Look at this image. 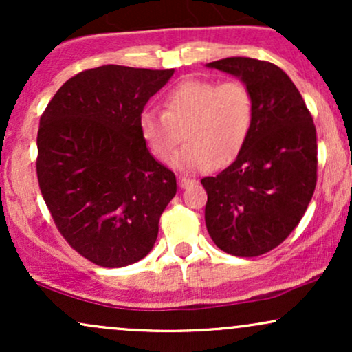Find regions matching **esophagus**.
<instances>
[{
	"instance_id": "34e87169",
	"label": "esophagus",
	"mask_w": 352,
	"mask_h": 352,
	"mask_svg": "<svg viewBox=\"0 0 352 352\" xmlns=\"http://www.w3.org/2000/svg\"><path fill=\"white\" fill-rule=\"evenodd\" d=\"M195 184V180L193 179H188V177H179V185H180V188H187V187H190V185H193Z\"/></svg>"
}]
</instances>
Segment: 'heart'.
I'll return each instance as SVG.
<instances>
[{"instance_id": "heart-1", "label": "heart", "mask_w": 352, "mask_h": 352, "mask_svg": "<svg viewBox=\"0 0 352 352\" xmlns=\"http://www.w3.org/2000/svg\"><path fill=\"white\" fill-rule=\"evenodd\" d=\"M253 94L240 80L187 79L164 98V111L144 109L140 137L155 159L167 160L182 140L187 144L170 160L185 172L221 167L236 159L252 131Z\"/></svg>"}]
</instances>
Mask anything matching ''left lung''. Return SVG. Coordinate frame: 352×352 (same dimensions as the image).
Here are the masks:
<instances>
[{
	"mask_svg": "<svg viewBox=\"0 0 352 352\" xmlns=\"http://www.w3.org/2000/svg\"><path fill=\"white\" fill-rule=\"evenodd\" d=\"M236 76L253 94L252 131L235 162L201 179L205 223L213 243L235 256H260L298 227L316 187V127L300 91L266 60L207 64Z\"/></svg>",
	"mask_w": 352,
	"mask_h": 352,
	"instance_id": "8db88e82",
	"label": "left lung"
}]
</instances>
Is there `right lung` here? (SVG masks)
I'll list each match as a JSON object with an SVG mask.
<instances>
[{
    "label": "right lung",
    "instance_id": "right-lung-1",
    "mask_svg": "<svg viewBox=\"0 0 352 352\" xmlns=\"http://www.w3.org/2000/svg\"><path fill=\"white\" fill-rule=\"evenodd\" d=\"M173 76L107 64L76 74L39 120V188L59 233L104 268L147 256L177 193L175 173L140 137L139 116Z\"/></svg>",
    "mask_w": 352,
    "mask_h": 352
}]
</instances>
